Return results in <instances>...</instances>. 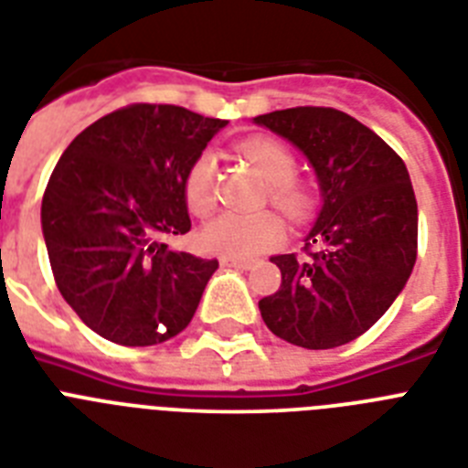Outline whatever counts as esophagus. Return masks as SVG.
<instances>
[{
	"label": "esophagus",
	"mask_w": 468,
	"mask_h": 468,
	"mask_svg": "<svg viewBox=\"0 0 468 468\" xmlns=\"http://www.w3.org/2000/svg\"><path fill=\"white\" fill-rule=\"evenodd\" d=\"M222 268H237V270H250L249 261H234V258H219Z\"/></svg>",
	"instance_id": "esophagus-1"
}]
</instances>
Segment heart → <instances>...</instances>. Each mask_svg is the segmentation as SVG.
<instances>
[{
	"mask_svg": "<svg viewBox=\"0 0 468 468\" xmlns=\"http://www.w3.org/2000/svg\"><path fill=\"white\" fill-rule=\"evenodd\" d=\"M241 155L268 181L270 206L280 210L289 222H303L313 212V191L296 179L299 162L284 143L275 138H249L239 145ZM184 200L191 215L206 218L215 207V157L200 153L184 176ZM284 239V227L270 212L261 215H234L225 212L200 231L203 249L219 258L253 261L277 249Z\"/></svg>",
	"mask_w": 468,
	"mask_h": 468,
	"instance_id": "1",
	"label": "heart"
}]
</instances>
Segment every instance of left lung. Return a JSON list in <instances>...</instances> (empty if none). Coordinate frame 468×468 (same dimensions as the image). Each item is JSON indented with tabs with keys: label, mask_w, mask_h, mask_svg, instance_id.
I'll list each match as a JSON object with an SVG mask.
<instances>
[{
	"label": "left lung",
	"mask_w": 468,
	"mask_h": 468,
	"mask_svg": "<svg viewBox=\"0 0 468 468\" xmlns=\"http://www.w3.org/2000/svg\"><path fill=\"white\" fill-rule=\"evenodd\" d=\"M253 122L294 143L323 193L306 261L272 258L282 284L258 301L262 320L303 349L346 345L376 325L414 270L419 207L407 165L376 131L332 107H292Z\"/></svg>",
	"instance_id": "8db88e82"
}]
</instances>
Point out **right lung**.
<instances>
[{"instance_id": "obj_1", "label": "right lung", "mask_w": 468, "mask_h": 468, "mask_svg": "<svg viewBox=\"0 0 468 468\" xmlns=\"http://www.w3.org/2000/svg\"><path fill=\"white\" fill-rule=\"evenodd\" d=\"M225 119L129 104L90 123L42 196V234L61 296L100 337L153 346L191 323L218 261L172 250L191 229L184 176Z\"/></svg>"}]
</instances>
